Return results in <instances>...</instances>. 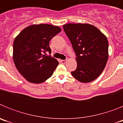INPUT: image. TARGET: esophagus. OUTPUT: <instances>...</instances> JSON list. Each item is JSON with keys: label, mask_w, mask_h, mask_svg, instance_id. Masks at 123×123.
Instances as JSON below:
<instances>
[{"label": "esophagus", "mask_w": 123, "mask_h": 123, "mask_svg": "<svg viewBox=\"0 0 123 123\" xmlns=\"http://www.w3.org/2000/svg\"><path fill=\"white\" fill-rule=\"evenodd\" d=\"M61 62H62V63L65 64L67 62V60H61Z\"/></svg>", "instance_id": "esophagus-1"}]
</instances>
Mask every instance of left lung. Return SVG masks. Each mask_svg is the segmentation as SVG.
Segmentation results:
<instances>
[{
    "label": "left lung",
    "instance_id": "obj_1",
    "mask_svg": "<svg viewBox=\"0 0 123 123\" xmlns=\"http://www.w3.org/2000/svg\"><path fill=\"white\" fill-rule=\"evenodd\" d=\"M76 55L77 68L73 76L81 82H90L99 76L108 58V42L98 28L87 23L63 26Z\"/></svg>",
    "mask_w": 123,
    "mask_h": 123
}]
</instances>
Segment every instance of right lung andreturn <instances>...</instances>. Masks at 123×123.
I'll return each instance as SVG.
<instances>
[{
    "label": "right lung",
    "instance_id": "right-lung-1",
    "mask_svg": "<svg viewBox=\"0 0 123 123\" xmlns=\"http://www.w3.org/2000/svg\"><path fill=\"white\" fill-rule=\"evenodd\" d=\"M61 31L60 27L48 24L32 25L15 37L13 59L18 71L27 81L39 84L52 76L59 63L43 54H50V41Z\"/></svg>",
    "mask_w": 123,
    "mask_h": 123
}]
</instances>
